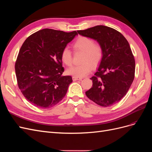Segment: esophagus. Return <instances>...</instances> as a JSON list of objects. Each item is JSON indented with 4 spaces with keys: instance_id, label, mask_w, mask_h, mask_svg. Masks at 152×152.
<instances>
[{
    "instance_id": "obj_1",
    "label": "esophagus",
    "mask_w": 152,
    "mask_h": 152,
    "mask_svg": "<svg viewBox=\"0 0 152 152\" xmlns=\"http://www.w3.org/2000/svg\"><path fill=\"white\" fill-rule=\"evenodd\" d=\"M72 79L73 81H75V80H81L82 79L80 77H72Z\"/></svg>"
}]
</instances>
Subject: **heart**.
<instances>
[{"mask_svg":"<svg viewBox=\"0 0 152 152\" xmlns=\"http://www.w3.org/2000/svg\"><path fill=\"white\" fill-rule=\"evenodd\" d=\"M73 48L76 52L83 53L80 65L72 66L67 70L68 74L77 77H83L88 75L93 67H96L102 60L103 49L99 43L87 37H80L73 44ZM61 58L66 66L72 64V53L68 48L61 51Z\"/></svg>","mask_w":152,"mask_h":152,"instance_id":"heart-1","label":"heart"}]
</instances>
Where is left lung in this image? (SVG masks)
<instances>
[{"mask_svg": "<svg viewBox=\"0 0 152 152\" xmlns=\"http://www.w3.org/2000/svg\"><path fill=\"white\" fill-rule=\"evenodd\" d=\"M77 32L96 40L103 49L98 71L90 79L93 87L86 92L87 98L104 107L118 103L134 79L135 60L127 40L119 31L103 25Z\"/></svg>", "mask_w": 152, "mask_h": 152, "instance_id": "obj_1", "label": "left lung"}]
</instances>
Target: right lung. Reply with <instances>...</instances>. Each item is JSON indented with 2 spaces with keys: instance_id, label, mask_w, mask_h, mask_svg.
Instances as JSON below:
<instances>
[{
  "instance_id": "obj_1",
  "label": "right lung",
  "mask_w": 152,
  "mask_h": 152,
  "mask_svg": "<svg viewBox=\"0 0 152 152\" xmlns=\"http://www.w3.org/2000/svg\"><path fill=\"white\" fill-rule=\"evenodd\" d=\"M77 35L45 28L31 34L23 44L15 63L19 89L35 107L49 108L58 104L72 82L71 76H63L61 53Z\"/></svg>"
}]
</instances>
